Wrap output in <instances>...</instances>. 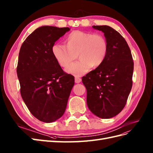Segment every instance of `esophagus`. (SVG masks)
Returning a JSON list of instances; mask_svg holds the SVG:
<instances>
[{"label":"esophagus","instance_id":"obj_1","mask_svg":"<svg viewBox=\"0 0 153 153\" xmlns=\"http://www.w3.org/2000/svg\"><path fill=\"white\" fill-rule=\"evenodd\" d=\"M81 80H82V79H80V78H79V77H75V82L76 84L80 83V82H81Z\"/></svg>","mask_w":153,"mask_h":153}]
</instances>
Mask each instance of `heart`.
I'll return each mask as SVG.
<instances>
[{"mask_svg":"<svg viewBox=\"0 0 153 153\" xmlns=\"http://www.w3.org/2000/svg\"><path fill=\"white\" fill-rule=\"evenodd\" d=\"M65 45L55 43L51 51L56 61L67 68L78 54L80 61L69 66L67 72L79 76L97 68L105 62L108 51V43L102 35L89 32L75 30L65 39Z\"/></svg>","mask_w":153,"mask_h":153,"instance_id":"1","label":"heart"}]
</instances>
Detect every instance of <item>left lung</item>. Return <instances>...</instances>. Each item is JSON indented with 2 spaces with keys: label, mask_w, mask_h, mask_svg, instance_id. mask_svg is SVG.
<instances>
[{
  "label": "left lung",
  "mask_w": 153,
  "mask_h": 153,
  "mask_svg": "<svg viewBox=\"0 0 153 153\" xmlns=\"http://www.w3.org/2000/svg\"><path fill=\"white\" fill-rule=\"evenodd\" d=\"M102 31L108 43L105 62L82 77L89 110L102 119L111 118L124 108L132 86L134 62L127 43L107 25L93 26Z\"/></svg>",
  "instance_id": "8db88e82"
}]
</instances>
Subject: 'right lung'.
I'll use <instances>...</instances> for the list:
<instances>
[{
    "label": "right lung",
    "instance_id": "obj_1",
    "mask_svg": "<svg viewBox=\"0 0 153 153\" xmlns=\"http://www.w3.org/2000/svg\"><path fill=\"white\" fill-rule=\"evenodd\" d=\"M69 30L38 28L25 39L19 54L17 74L21 97L33 116L45 123L54 122L64 115L74 84V77L63 71L51 51Z\"/></svg>",
    "mask_w": 153,
    "mask_h": 153
}]
</instances>
